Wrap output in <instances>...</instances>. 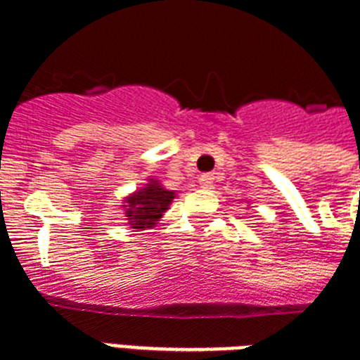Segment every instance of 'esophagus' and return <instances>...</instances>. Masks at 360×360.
I'll return each instance as SVG.
<instances>
[{"label":"esophagus","mask_w":360,"mask_h":360,"mask_svg":"<svg viewBox=\"0 0 360 360\" xmlns=\"http://www.w3.org/2000/svg\"><path fill=\"white\" fill-rule=\"evenodd\" d=\"M213 181H215V175L204 174V175H200L198 183H200V186H202V188H211V186H213Z\"/></svg>","instance_id":"esophagus-1"}]
</instances>
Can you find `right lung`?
I'll return each instance as SVG.
<instances>
[{
  "instance_id": "right-lung-1",
  "label": "right lung",
  "mask_w": 360,
  "mask_h": 360,
  "mask_svg": "<svg viewBox=\"0 0 360 360\" xmlns=\"http://www.w3.org/2000/svg\"><path fill=\"white\" fill-rule=\"evenodd\" d=\"M174 198V192L166 191L164 186L158 185V181L150 179L149 185L126 198L124 210L128 224H131V229L141 230L155 226Z\"/></svg>"
}]
</instances>
